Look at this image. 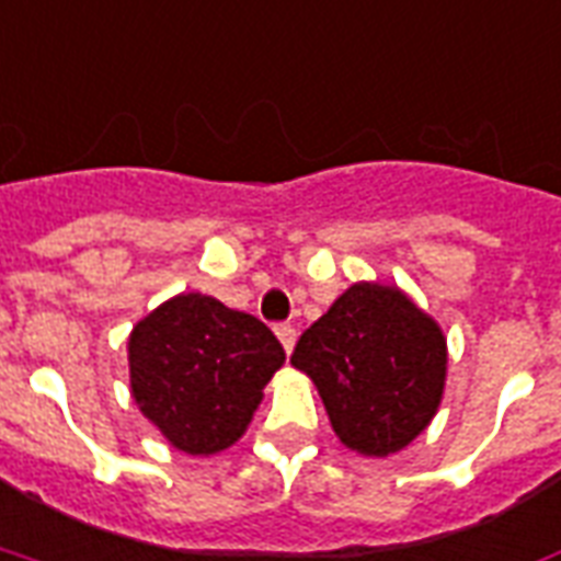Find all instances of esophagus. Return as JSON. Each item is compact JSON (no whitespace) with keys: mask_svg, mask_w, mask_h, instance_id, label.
Returning a JSON list of instances; mask_svg holds the SVG:
<instances>
[{"mask_svg":"<svg viewBox=\"0 0 561 561\" xmlns=\"http://www.w3.org/2000/svg\"><path fill=\"white\" fill-rule=\"evenodd\" d=\"M276 335H279L282 347H285V354H291L294 344H297V330H294L291 323H279L276 327Z\"/></svg>","mask_w":561,"mask_h":561,"instance_id":"1","label":"esophagus"}]
</instances>
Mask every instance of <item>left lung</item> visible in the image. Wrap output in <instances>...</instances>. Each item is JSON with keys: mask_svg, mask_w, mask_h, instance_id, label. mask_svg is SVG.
I'll return each instance as SVG.
<instances>
[{"mask_svg": "<svg viewBox=\"0 0 561 561\" xmlns=\"http://www.w3.org/2000/svg\"><path fill=\"white\" fill-rule=\"evenodd\" d=\"M291 365L314 383L347 449L389 458L437 416L449 347L398 285L354 282L300 335Z\"/></svg>", "mask_w": 561, "mask_h": 561, "instance_id": "1", "label": "left lung"}]
</instances>
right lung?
I'll return each instance as SVG.
<instances>
[{"mask_svg": "<svg viewBox=\"0 0 561 561\" xmlns=\"http://www.w3.org/2000/svg\"><path fill=\"white\" fill-rule=\"evenodd\" d=\"M130 396L178 451L207 458L234 446L285 363L267 327L207 294H178L133 327Z\"/></svg>", "mask_w": 561, "mask_h": 561, "instance_id": "right-lung-1", "label": "right lung"}]
</instances>
